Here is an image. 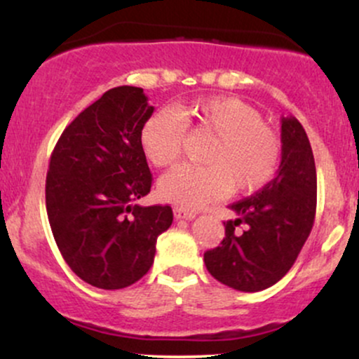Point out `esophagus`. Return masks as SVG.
Segmentation results:
<instances>
[{"label":"esophagus","mask_w":359,"mask_h":359,"mask_svg":"<svg viewBox=\"0 0 359 359\" xmlns=\"http://www.w3.org/2000/svg\"><path fill=\"white\" fill-rule=\"evenodd\" d=\"M174 216H175V219L191 221V219H194V217H196V212L189 211V209H184V208H174Z\"/></svg>","instance_id":"esophagus-1"}]
</instances>
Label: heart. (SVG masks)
Segmentation results:
<instances>
[{
    "label": "heart",
    "mask_w": 359,
    "mask_h": 359,
    "mask_svg": "<svg viewBox=\"0 0 359 359\" xmlns=\"http://www.w3.org/2000/svg\"><path fill=\"white\" fill-rule=\"evenodd\" d=\"M185 126L212 135L204 162L182 165L160 179L162 199L184 208H203L229 191L248 194L271 180L280 163V140L262 114L245 101L229 96L189 102L179 113L158 109L143 123L140 147L155 167H170L180 158Z\"/></svg>",
    "instance_id": "b5f03b06"
}]
</instances>
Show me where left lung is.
Here are the masks:
<instances>
[{
    "mask_svg": "<svg viewBox=\"0 0 359 359\" xmlns=\"http://www.w3.org/2000/svg\"><path fill=\"white\" fill-rule=\"evenodd\" d=\"M316 203V163L307 133L297 118H282L277 175L257 194L229 205L236 217L224 222L221 246L204 253L205 269L234 290L271 287L285 277L307 241Z\"/></svg>",
    "mask_w": 359,
    "mask_h": 359,
    "instance_id": "1",
    "label": "left lung"
}]
</instances>
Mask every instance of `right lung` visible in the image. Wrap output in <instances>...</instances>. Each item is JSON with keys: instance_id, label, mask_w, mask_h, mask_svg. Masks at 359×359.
Returning a JSON list of instances; mask_svg holds the SVG:
<instances>
[{"instance_id": "obj_1", "label": "right lung", "mask_w": 359, "mask_h": 359, "mask_svg": "<svg viewBox=\"0 0 359 359\" xmlns=\"http://www.w3.org/2000/svg\"><path fill=\"white\" fill-rule=\"evenodd\" d=\"M154 113L142 88L106 90L64 130L48 165L45 204L65 263L89 285L118 290L154 265L156 238L170 228V205L135 204L150 192L140 147Z\"/></svg>"}]
</instances>
